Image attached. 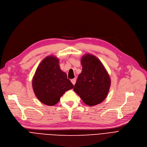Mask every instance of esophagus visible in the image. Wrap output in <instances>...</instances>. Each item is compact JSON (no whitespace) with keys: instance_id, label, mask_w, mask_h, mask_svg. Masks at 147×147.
<instances>
[{"instance_id":"34e87169","label":"esophagus","mask_w":147,"mask_h":147,"mask_svg":"<svg viewBox=\"0 0 147 147\" xmlns=\"http://www.w3.org/2000/svg\"><path fill=\"white\" fill-rule=\"evenodd\" d=\"M71 82H72V83L74 85H75V83H76V78L72 79V80H71Z\"/></svg>"}]
</instances>
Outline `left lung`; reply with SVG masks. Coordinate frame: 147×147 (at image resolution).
I'll use <instances>...</instances> for the list:
<instances>
[{
	"instance_id": "1",
	"label": "left lung",
	"mask_w": 147,
	"mask_h": 147,
	"mask_svg": "<svg viewBox=\"0 0 147 147\" xmlns=\"http://www.w3.org/2000/svg\"><path fill=\"white\" fill-rule=\"evenodd\" d=\"M83 66L74 90L87 105L93 106L107 97L111 81L109 74L98 58L87 54L81 60Z\"/></svg>"
}]
</instances>
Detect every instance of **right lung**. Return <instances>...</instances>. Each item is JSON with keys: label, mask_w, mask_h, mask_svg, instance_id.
Masks as SVG:
<instances>
[{"label": "right lung", "mask_w": 147, "mask_h": 147, "mask_svg": "<svg viewBox=\"0 0 147 147\" xmlns=\"http://www.w3.org/2000/svg\"><path fill=\"white\" fill-rule=\"evenodd\" d=\"M32 88L38 100L48 105L59 101L65 92L74 85L60 68L59 60L49 56L40 63L32 79Z\"/></svg>", "instance_id": "right-lung-1"}]
</instances>
